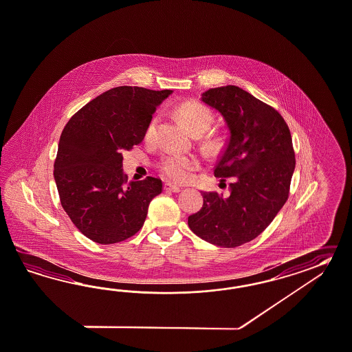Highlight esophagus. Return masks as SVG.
I'll use <instances>...</instances> for the list:
<instances>
[{
	"instance_id": "34e87169",
	"label": "esophagus",
	"mask_w": 352,
	"mask_h": 352,
	"mask_svg": "<svg viewBox=\"0 0 352 352\" xmlns=\"http://www.w3.org/2000/svg\"><path fill=\"white\" fill-rule=\"evenodd\" d=\"M164 190L166 191H170V192H180L181 189L180 186H176V185H173V184H170V182H167V184H164Z\"/></svg>"
}]
</instances>
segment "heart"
I'll return each instance as SVG.
<instances>
[{
    "label": "heart",
    "instance_id": "1",
    "mask_svg": "<svg viewBox=\"0 0 352 352\" xmlns=\"http://www.w3.org/2000/svg\"><path fill=\"white\" fill-rule=\"evenodd\" d=\"M177 115L181 122L186 126L191 134L198 131L204 133L212 124L210 112L203 104H199L195 102L181 104L177 109ZM155 126H157V118H154L151 120L149 125L146 127V131H145L146 139H151L153 136ZM198 167L199 161L195 157H186V155H177V154L166 155L160 163V168L163 176L175 182L189 180L192 171H195Z\"/></svg>",
    "mask_w": 352,
    "mask_h": 352
}]
</instances>
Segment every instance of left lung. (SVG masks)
Here are the masks:
<instances>
[{
    "label": "left lung",
    "instance_id": "obj_1",
    "mask_svg": "<svg viewBox=\"0 0 352 352\" xmlns=\"http://www.w3.org/2000/svg\"><path fill=\"white\" fill-rule=\"evenodd\" d=\"M200 100L222 115L228 129L214 175L231 184L227 197L201 192L203 207L188 225L208 243L236 248L261 234L289 198L295 171L291 133L276 109L239 87L212 88Z\"/></svg>",
    "mask_w": 352,
    "mask_h": 352
}]
</instances>
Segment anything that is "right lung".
Returning <instances> with one entry per match:
<instances>
[{"mask_svg": "<svg viewBox=\"0 0 352 352\" xmlns=\"http://www.w3.org/2000/svg\"><path fill=\"white\" fill-rule=\"evenodd\" d=\"M171 91L112 88L63 127L54 161L56 186L72 223L94 243H120L135 234L149 203L162 192V181L155 177L127 182L122 151L143 142L155 109Z\"/></svg>", "mask_w": 352, "mask_h": 352, "instance_id": "add662e5", "label": "right lung"}]
</instances>
